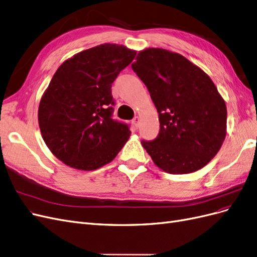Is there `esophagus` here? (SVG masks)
Returning <instances> with one entry per match:
<instances>
[{"instance_id":"esophagus-1","label":"esophagus","mask_w":257,"mask_h":257,"mask_svg":"<svg viewBox=\"0 0 257 257\" xmlns=\"http://www.w3.org/2000/svg\"><path fill=\"white\" fill-rule=\"evenodd\" d=\"M139 122H141V119H139V116H135V118L133 119V123H134V125L136 127L139 126Z\"/></svg>"}]
</instances>
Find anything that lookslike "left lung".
<instances>
[{
  "label": "left lung",
  "mask_w": 257,
  "mask_h": 257,
  "mask_svg": "<svg viewBox=\"0 0 257 257\" xmlns=\"http://www.w3.org/2000/svg\"><path fill=\"white\" fill-rule=\"evenodd\" d=\"M132 68L159 112L158 137L142 141L154 164L173 175L203 168L226 136V105L212 80L181 54L160 48L139 51Z\"/></svg>",
  "instance_id": "8db88e82"
}]
</instances>
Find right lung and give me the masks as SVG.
I'll return each instance as SVG.
<instances>
[{
  "label": "right lung",
  "instance_id": "right-lung-1",
  "mask_svg": "<svg viewBox=\"0 0 257 257\" xmlns=\"http://www.w3.org/2000/svg\"><path fill=\"white\" fill-rule=\"evenodd\" d=\"M136 51L103 44L62 64L38 107V124L49 150L66 165L94 170L110 163L130 138L128 124L112 119L111 84Z\"/></svg>",
  "mask_w": 257,
  "mask_h": 257
}]
</instances>
